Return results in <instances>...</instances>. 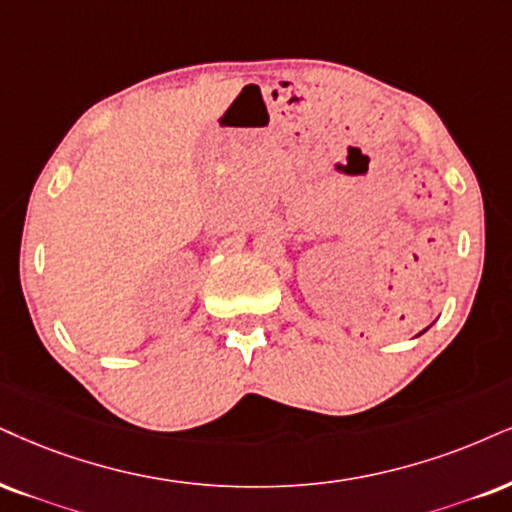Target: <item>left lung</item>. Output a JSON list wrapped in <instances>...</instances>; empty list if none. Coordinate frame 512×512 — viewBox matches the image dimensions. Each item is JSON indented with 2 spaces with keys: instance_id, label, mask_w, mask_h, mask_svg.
<instances>
[{
  "instance_id": "1",
  "label": "left lung",
  "mask_w": 512,
  "mask_h": 512,
  "mask_svg": "<svg viewBox=\"0 0 512 512\" xmlns=\"http://www.w3.org/2000/svg\"><path fill=\"white\" fill-rule=\"evenodd\" d=\"M420 334H422V332H420Z\"/></svg>"
}]
</instances>
